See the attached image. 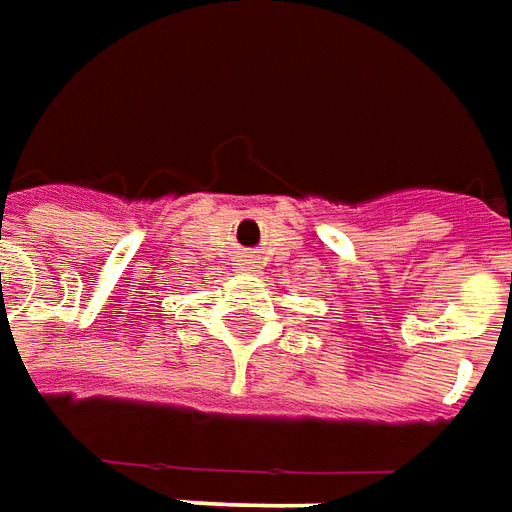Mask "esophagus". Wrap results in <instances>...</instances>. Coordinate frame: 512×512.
I'll use <instances>...</instances> for the list:
<instances>
[{
  "label": "esophagus",
  "mask_w": 512,
  "mask_h": 512,
  "mask_svg": "<svg viewBox=\"0 0 512 512\" xmlns=\"http://www.w3.org/2000/svg\"><path fill=\"white\" fill-rule=\"evenodd\" d=\"M235 268H238V271H255L257 268L255 255H241L238 257V263H235Z\"/></svg>",
  "instance_id": "obj_1"
}]
</instances>
